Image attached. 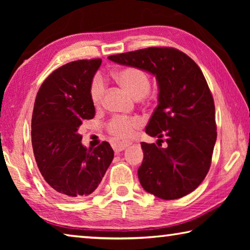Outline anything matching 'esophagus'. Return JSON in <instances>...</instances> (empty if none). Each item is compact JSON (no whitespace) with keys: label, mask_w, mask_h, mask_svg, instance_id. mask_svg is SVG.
<instances>
[{"label":"esophagus","mask_w":250,"mask_h":250,"mask_svg":"<svg viewBox=\"0 0 250 250\" xmlns=\"http://www.w3.org/2000/svg\"><path fill=\"white\" fill-rule=\"evenodd\" d=\"M129 146H131L130 141H125V140H115L112 142V147L116 152H120L126 149Z\"/></svg>","instance_id":"esophagus-1"}]
</instances>
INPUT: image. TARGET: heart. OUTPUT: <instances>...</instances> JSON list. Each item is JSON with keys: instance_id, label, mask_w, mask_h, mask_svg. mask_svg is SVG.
<instances>
[{"instance_id": "1", "label": "heart", "mask_w": 250, "mask_h": 250, "mask_svg": "<svg viewBox=\"0 0 250 250\" xmlns=\"http://www.w3.org/2000/svg\"><path fill=\"white\" fill-rule=\"evenodd\" d=\"M115 79L124 89L134 97L141 98L146 96L150 89V78L146 71L135 67H126L118 70L115 74ZM104 94V84L103 79L96 77L90 84V100L95 107H99L103 103ZM141 125V120L137 117H115L109 121L108 131L117 138H129L132 135L134 129Z\"/></svg>"}]
</instances>
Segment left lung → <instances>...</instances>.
Listing matches in <instances>:
<instances>
[{"label": "left lung", "instance_id": "1", "mask_svg": "<svg viewBox=\"0 0 250 250\" xmlns=\"http://www.w3.org/2000/svg\"><path fill=\"white\" fill-rule=\"evenodd\" d=\"M155 76L158 107L146 128L158 142H142L143 162L139 181L147 193L176 200L193 192L209 170L216 142L215 104L208 84L196 62L179 49L149 47L108 57ZM162 146V145H161Z\"/></svg>", "mask_w": 250, "mask_h": 250}]
</instances>
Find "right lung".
I'll list each match as a JSON object with an SVG mask.
<instances>
[{
    "label": "right lung",
    "instance_id": "add662e5",
    "mask_svg": "<svg viewBox=\"0 0 250 250\" xmlns=\"http://www.w3.org/2000/svg\"><path fill=\"white\" fill-rule=\"evenodd\" d=\"M101 59L76 61L54 70L37 92L32 117V146L49 191L66 201L87 197L100 184L113 150L104 141L95 149L82 145L83 120L95 117L90 84Z\"/></svg>",
    "mask_w": 250,
    "mask_h": 250
}]
</instances>
